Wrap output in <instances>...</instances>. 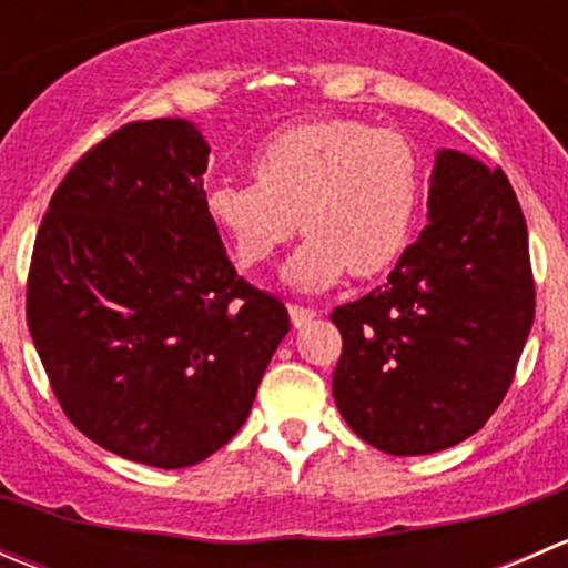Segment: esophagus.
I'll return each instance as SVG.
<instances>
[{
    "instance_id": "esophagus-1",
    "label": "esophagus",
    "mask_w": 568,
    "mask_h": 568,
    "mask_svg": "<svg viewBox=\"0 0 568 568\" xmlns=\"http://www.w3.org/2000/svg\"><path fill=\"white\" fill-rule=\"evenodd\" d=\"M288 316H291V324L300 329V326L311 324V321L316 318V311H311V307H302V305H288Z\"/></svg>"
}]
</instances>
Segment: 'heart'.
Segmentation results:
<instances>
[{
  "label": "heart",
  "instance_id": "obj_1",
  "mask_svg": "<svg viewBox=\"0 0 568 568\" xmlns=\"http://www.w3.org/2000/svg\"><path fill=\"white\" fill-rule=\"evenodd\" d=\"M255 183H216L205 216L242 266H261L294 239L285 263L294 288L316 294L346 272H385L415 220L420 173L409 142L359 120L321 118L274 134L252 159Z\"/></svg>",
  "mask_w": 568,
  "mask_h": 568
}]
</instances>
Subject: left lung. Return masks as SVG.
Listing matches in <instances>:
<instances>
[{
	"instance_id": "obj_1",
	"label": "left lung",
	"mask_w": 568,
	"mask_h": 568,
	"mask_svg": "<svg viewBox=\"0 0 568 568\" xmlns=\"http://www.w3.org/2000/svg\"><path fill=\"white\" fill-rule=\"evenodd\" d=\"M426 205L387 285L332 313L337 409L393 456L437 454L489 420L536 311L528 227L500 168L439 148Z\"/></svg>"
}]
</instances>
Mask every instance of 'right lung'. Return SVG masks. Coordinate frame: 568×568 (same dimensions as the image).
Here are the masks:
<instances>
[{
	"label": "right lung",
	"mask_w": 568,
	"mask_h": 568,
	"mask_svg": "<svg viewBox=\"0 0 568 568\" xmlns=\"http://www.w3.org/2000/svg\"><path fill=\"white\" fill-rule=\"evenodd\" d=\"M209 142L129 123L62 178L36 239L27 324L73 426L148 467L209 459L247 420L291 329L205 216Z\"/></svg>",
	"instance_id": "obj_1"
}]
</instances>
